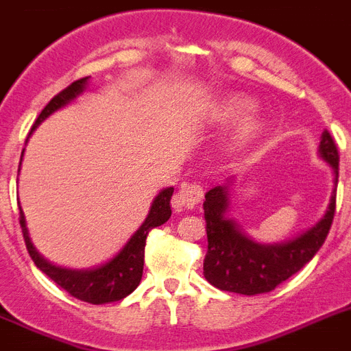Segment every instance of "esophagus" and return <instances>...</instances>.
Returning a JSON list of instances; mask_svg holds the SVG:
<instances>
[{
  "instance_id": "1",
  "label": "esophagus",
  "mask_w": 351,
  "mask_h": 351,
  "mask_svg": "<svg viewBox=\"0 0 351 351\" xmlns=\"http://www.w3.org/2000/svg\"><path fill=\"white\" fill-rule=\"evenodd\" d=\"M202 197H204V186L200 182H184V184H181L178 193L173 195L172 206L176 211L190 209L199 204Z\"/></svg>"
}]
</instances>
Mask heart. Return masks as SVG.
I'll return each instance as SVG.
<instances>
[{
    "mask_svg": "<svg viewBox=\"0 0 351 351\" xmlns=\"http://www.w3.org/2000/svg\"><path fill=\"white\" fill-rule=\"evenodd\" d=\"M250 108L252 106H250V103H248L247 99L232 95V97H227L223 99V101H220V103L215 106L213 113H215V117H217L218 121L229 122L238 119V117L245 115ZM257 130H259V121H257L256 117H247V119L238 125V130H236V142H247V140H250L254 134L257 133Z\"/></svg>",
    "mask_w": 351,
    "mask_h": 351,
    "instance_id": "obj_1",
    "label": "heart"
}]
</instances>
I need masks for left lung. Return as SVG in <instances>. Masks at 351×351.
<instances>
[{
  "instance_id": "obj_1",
  "label": "left lung",
  "mask_w": 351,
  "mask_h": 351,
  "mask_svg": "<svg viewBox=\"0 0 351 351\" xmlns=\"http://www.w3.org/2000/svg\"><path fill=\"white\" fill-rule=\"evenodd\" d=\"M319 156L334 172V191L322 220L300 236L282 243L261 245L241 232L229 211V186H215L206 193L204 218L208 254L204 277L221 291L239 295L268 293L295 275L325 243L335 213V188L339 179V152L328 131H323Z\"/></svg>"
}]
</instances>
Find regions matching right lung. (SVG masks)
Masks as SVG:
<instances>
[{"mask_svg": "<svg viewBox=\"0 0 351 351\" xmlns=\"http://www.w3.org/2000/svg\"><path fill=\"white\" fill-rule=\"evenodd\" d=\"M86 83H88V76L82 77V80H76L67 88H64L60 94H56L55 97L51 99L49 103L46 104V108L40 112V115L37 117V121H35L32 131H29L28 138L32 136L35 128L42 121H46L51 113H55L56 110L69 104L77 95L82 94L83 90L86 88ZM28 138H26V142H28ZM23 154H25V151L21 152V161H23ZM172 193L173 188H165V190H161L156 195V199L152 200L151 211L147 215L145 221L131 236L130 241L124 245L121 252L117 254L112 261L104 263V265L92 269H67L58 268V266L47 263L32 245L28 229H26L25 213H23V209L19 206V223L23 227V236H25V243L26 248H28L29 257H32L35 266L40 269L42 274H46L51 280H55L62 289H65L69 295L77 298V300L88 302V304L94 305L122 300L130 293H133L136 289V286L140 284V280H142L147 234L154 227L163 226L165 221L170 218V215H172V209H170Z\"/></svg>", "mask_w": 351, "mask_h": 351, "instance_id": "right-lung-1", "label": "right lung"}]
</instances>
